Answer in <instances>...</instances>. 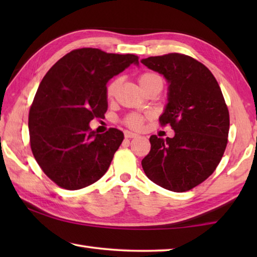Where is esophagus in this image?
<instances>
[{
	"label": "esophagus",
	"mask_w": 257,
	"mask_h": 257,
	"mask_svg": "<svg viewBox=\"0 0 257 257\" xmlns=\"http://www.w3.org/2000/svg\"><path fill=\"white\" fill-rule=\"evenodd\" d=\"M137 136H138L137 134L132 133V132H128V130H125V132H124V137L125 138H135V137H137Z\"/></svg>",
	"instance_id": "obj_1"
}]
</instances>
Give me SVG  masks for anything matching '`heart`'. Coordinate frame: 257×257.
Instances as JSON below:
<instances>
[{"instance_id": "1", "label": "heart", "mask_w": 257, "mask_h": 257, "mask_svg": "<svg viewBox=\"0 0 257 257\" xmlns=\"http://www.w3.org/2000/svg\"><path fill=\"white\" fill-rule=\"evenodd\" d=\"M158 78H160V77L156 75V73L146 71V72L141 73V75L138 76V82H139V85L142 86V88H144L145 86L151 84L152 81L155 80V79H158ZM119 85H120V79H119V78L112 79L106 85L105 94H106V97L108 99L114 96V94L116 92V89H118ZM144 121H145V116L144 115L138 114V113H130V114H128L123 119V123L125 125H128V127L132 128V129H141L143 123H144Z\"/></svg>"}]
</instances>
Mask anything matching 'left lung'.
Listing matches in <instances>:
<instances>
[{"instance_id": "left-lung-1", "label": "left lung", "mask_w": 257, "mask_h": 257, "mask_svg": "<svg viewBox=\"0 0 257 257\" xmlns=\"http://www.w3.org/2000/svg\"><path fill=\"white\" fill-rule=\"evenodd\" d=\"M142 63L169 82V102L160 124L175 130L173 138L151 136L143 169L165 189L190 190L214 172L228 144L230 119L222 92L213 73L191 56L169 53Z\"/></svg>"}]
</instances>
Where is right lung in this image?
<instances>
[{"label":"right lung","instance_id":"add662e5","mask_svg":"<svg viewBox=\"0 0 257 257\" xmlns=\"http://www.w3.org/2000/svg\"><path fill=\"white\" fill-rule=\"evenodd\" d=\"M132 63L137 55L84 47L61 58L41 81L29 110L30 147L61 188H85L107 171L123 134L115 128L97 134L89 122L107 110V80Z\"/></svg>","mask_w":257,"mask_h":257}]
</instances>
